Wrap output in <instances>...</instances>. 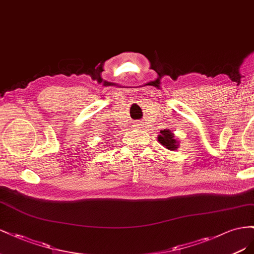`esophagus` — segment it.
Returning <instances> with one entry per match:
<instances>
[{
	"mask_svg": "<svg viewBox=\"0 0 254 254\" xmlns=\"http://www.w3.org/2000/svg\"><path fill=\"white\" fill-rule=\"evenodd\" d=\"M135 127H141V123H140V122H137L136 125H135Z\"/></svg>",
	"mask_w": 254,
	"mask_h": 254,
	"instance_id": "obj_1",
	"label": "esophagus"
}]
</instances>
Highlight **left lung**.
I'll list each match as a JSON object with an SVG mask.
<instances>
[{
  "label": "left lung",
  "mask_w": 254,
  "mask_h": 254,
  "mask_svg": "<svg viewBox=\"0 0 254 254\" xmlns=\"http://www.w3.org/2000/svg\"><path fill=\"white\" fill-rule=\"evenodd\" d=\"M157 140L164 148L170 151L178 150L180 146V141L176 138V135L173 134L170 128L161 129L159 135L157 136Z\"/></svg>",
  "instance_id": "8db88e82"
}]
</instances>
